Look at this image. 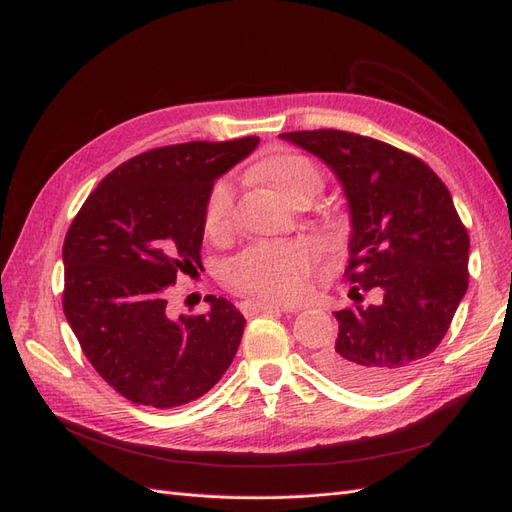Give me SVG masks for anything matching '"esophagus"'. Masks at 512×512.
Listing matches in <instances>:
<instances>
[{
	"label": "esophagus",
	"mask_w": 512,
	"mask_h": 512,
	"mask_svg": "<svg viewBox=\"0 0 512 512\" xmlns=\"http://www.w3.org/2000/svg\"><path fill=\"white\" fill-rule=\"evenodd\" d=\"M241 312L245 316H254V314H265V312H297V309H288L275 303H260V301H243L241 303Z\"/></svg>",
	"instance_id": "1"
}]
</instances>
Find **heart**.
<instances>
[{"label":"heart","instance_id":"1","mask_svg":"<svg viewBox=\"0 0 512 512\" xmlns=\"http://www.w3.org/2000/svg\"><path fill=\"white\" fill-rule=\"evenodd\" d=\"M256 173L280 190L292 203L314 198L324 185L322 170L301 153L277 151L262 162ZM235 205V185L230 179H218L205 200L203 222L211 237L228 230ZM316 262V247L297 239L280 243H256L232 258L226 267L228 284L260 301L290 303L297 301Z\"/></svg>","mask_w":512,"mask_h":512}]
</instances>
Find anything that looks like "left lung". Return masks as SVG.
<instances>
[{
	"instance_id": "left-lung-1",
	"label": "left lung",
	"mask_w": 512,
	"mask_h": 512,
	"mask_svg": "<svg viewBox=\"0 0 512 512\" xmlns=\"http://www.w3.org/2000/svg\"><path fill=\"white\" fill-rule=\"evenodd\" d=\"M327 162L352 215L344 273L354 305L335 312L324 374L365 393L389 391L440 346L468 290L470 237L442 179L414 153L344 130L284 132ZM376 291L381 301L362 305Z\"/></svg>"
}]
</instances>
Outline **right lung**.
<instances>
[{
  "label": "right lung",
  "mask_w": 512,
  "mask_h": 512,
  "mask_svg": "<svg viewBox=\"0 0 512 512\" xmlns=\"http://www.w3.org/2000/svg\"><path fill=\"white\" fill-rule=\"evenodd\" d=\"M258 136L149 149L108 173L66 232L61 305L83 354L132 404L177 408L213 389L235 359L245 318L224 297L209 314L168 316V286L203 269L213 181Z\"/></svg>",
  "instance_id": "obj_1"
}]
</instances>
